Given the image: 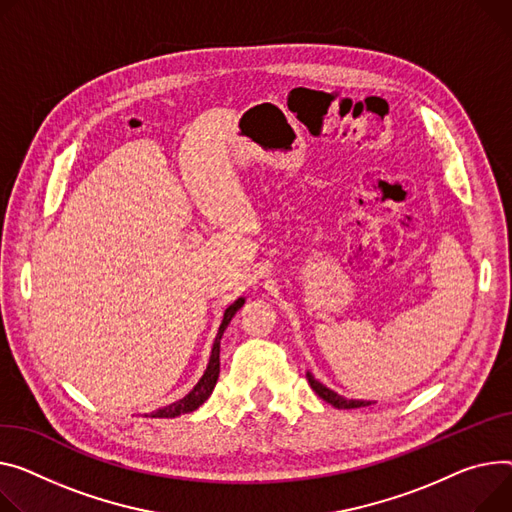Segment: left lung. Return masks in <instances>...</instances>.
Segmentation results:
<instances>
[{
	"mask_svg": "<svg viewBox=\"0 0 512 512\" xmlns=\"http://www.w3.org/2000/svg\"><path fill=\"white\" fill-rule=\"evenodd\" d=\"M306 379H309V385L313 387V391L327 403H331L333 407H337V410H354V407H366L370 405L372 401H364V399H346L342 395H337L335 391L327 389L323 383H319L311 372H306Z\"/></svg>",
	"mask_w": 512,
	"mask_h": 512,
	"instance_id": "left-lung-1",
	"label": "left lung"
}]
</instances>
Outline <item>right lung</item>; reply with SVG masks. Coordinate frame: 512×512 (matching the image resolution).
<instances>
[{"label": "right lung", "mask_w": 512, "mask_h": 512, "mask_svg": "<svg viewBox=\"0 0 512 512\" xmlns=\"http://www.w3.org/2000/svg\"><path fill=\"white\" fill-rule=\"evenodd\" d=\"M243 304H245V298H238V300H234V302L228 306V309L224 311V319H222V323H220V329H218V335H216V342H214V348H212L210 364H208L206 372H203V377L199 379V383H197L183 399H179V401H175V403H170V405L162 407V410L152 412V414H150L152 418H177V416H181V414L195 412L197 407L212 395V391H214V387H216V383H218V374H220V339H222V333H224V329L228 327V323L232 321V317L236 315V311L241 309Z\"/></svg>", "instance_id": "obj_1"}]
</instances>
